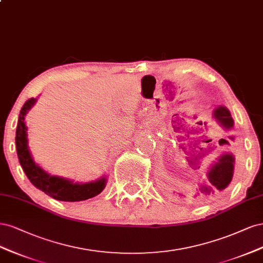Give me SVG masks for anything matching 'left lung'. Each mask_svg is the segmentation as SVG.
I'll return each mask as SVG.
<instances>
[{"instance_id":"left-lung-1","label":"left lung","mask_w":263,"mask_h":263,"mask_svg":"<svg viewBox=\"0 0 263 263\" xmlns=\"http://www.w3.org/2000/svg\"><path fill=\"white\" fill-rule=\"evenodd\" d=\"M213 117L226 130H231L234 126V120L230 110L224 106L217 107L214 110ZM234 163L235 158L233 154L225 153L222 156H219L217 162L209 169L206 174L208 180L206 182L199 185V188L193 196V200L197 202H203L223 192L233 180Z\"/></svg>"}]
</instances>
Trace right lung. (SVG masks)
I'll list each match as a JSON object with an SVG mask.
<instances>
[{"label":"right lung","instance_id":"add662e5","mask_svg":"<svg viewBox=\"0 0 263 263\" xmlns=\"http://www.w3.org/2000/svg\"><path fill=\"white\" fill-rule=\"evenodd\" d=\"M36 100V98H30L24 104L18 117L17 129H16V151H17L18 160L23 171L36 188L44 191L55 200L78 202L96 197L106 187L105 177L86 183H74L69 179L49 175L33 162L28 148L27 126L25 124V116L28 112V110L35 105Z\"/></svg>","mask_w":263,"mask_h":263}]
</instances>
